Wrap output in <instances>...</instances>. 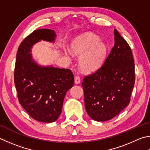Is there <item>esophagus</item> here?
<instances>
[{
    "label": "esophagus",
    "instance_id": "obj_1",
    "mask_svg": "<svg viewBox=\"0 0 150 150\" xmlns=\"http://www.w3.org/2000/svg\"><path fill=\"white\" fill-rule=\"evenodd\" d=\"M81 82V79L79 76H75V84H79Z\"/></svg>",
    "mask_w": 150,
    "mask_h": 150
}]
</instances>
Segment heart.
Masks as SVG:
<instances>
[{"instance_id":"1","label":"heart","mask_w":150,"mask_h":150,"mask_svg":"<svg viewBox=\"0 0 150 150\" xmlns=\"http://www.w3.org/2000/svg\"><path fill=\"white\" fill-rule=\"evenodd\" d=\"M72 52L81 56L79 64L86 71L97 69L104 60L107 47L98 37L92 33H85L77 37L71 44Z\"/></svg>"}]
</instances>
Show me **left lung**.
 <instances>
[{"label": "left lung", "instance_id": "1", "mask_svg": "<svg viewBox=\"0 0 150 150\" xmlns=\"http://www.w3.org/2000/svg\"><path fill=\"white\" fill-rule=\"evenodd\" d=\"M115 45L104 63L82 83L84 105L94 121L113 119L129 104L135 82L134 61L131 48L114 29Z\"/></svg>", "mask_w": 150, "mask_h": 150}]
</instances>
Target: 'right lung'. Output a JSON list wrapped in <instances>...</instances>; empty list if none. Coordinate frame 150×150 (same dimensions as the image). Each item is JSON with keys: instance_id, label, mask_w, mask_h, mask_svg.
<instances>
[{"instance_id": "1", "label": "right lung", "mask_w": 150, "mask_h": 150, "mask_svg": "<svg viewBox=\"0 0 150 150\" xmlns=\"http://www.w3.org/2000/svg\"><path fill=\"white\" fill-rule=\"evenodd\" d=\"M53 30L38 29L26 37L18 48L14 68V83L21 105L33 119L52 122L62 113L67 91L74 84L69 69L40 67L32 60V46L40 40L52 42Z\"/></svg>"}]
</instances>
